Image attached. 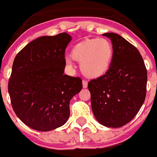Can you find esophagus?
Returning <instances> with one entry per match:
<instances>
[{
    "instance_id": "1",
    "label": "esophagus",
    "mask_w": 157,
    "mask_h": 157,
    "mask_svg": "<svg viewBox=\"0 0 157 157\" xmlns=\"http://www.w3.org/2000/svg\"><path fill=\"white\" fill-rule=\"evenodd\" d=\"M87 84H88V82H86V81H82V86H83V88H86L87 87Z\"/></svg>"
}]
</instances>
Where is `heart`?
Segmentation results:
<instances>
[{
    "label": "heart",
    "mask_w": 157,
    "mask_h": 157,
    "mask_svg": "<svg viewBox=\"0 0 157 157\" xmlns=\"http://www.w3.org/2000/svg\"><path fill=\"white\" fill-rule=\"evenodd\" d=\"M113 56L111 42L106 39H88L79 43L73 48L71 57L81 63V71L87 77L98 78L109 71ZM69 69L73 68L70 58L65 59Z\"/></svg>",
    "instance_id": "b5f03b06"
}]
</instances>
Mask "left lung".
<instances>
[{
  "label": "left lung",
  "instance_id": "1",
  "mask_svg": "<svg viewBox=\"0 0 157 157\" xmlns=\"http://www.w3.org/2000/svg\"><path fill=\"white\" fill-rule=\"evenodd\" d=\"M110 39L113 56L105 75L88 82L91 104L96 119L106 127L119 128L130 122L145 102L147 71L140 52L114 33Z\"/></svg>",
  "mask_w": 157,
  "mask_h": 157
}]
</instances>
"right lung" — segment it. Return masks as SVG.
<instances>
[{
  "mask_svg": "<svg viewBox=\"0 0 157 157\" xmlns=\"http://www.w3.org/2000/svg\"><path fill=\"white\" fill-rule=\"evenodd\" d=\"M71 39L66 33L39 37L15 57L9 95L16 115L33 129L50 131L65 124L70 101L82 90L81 78L64 74Z\"/></svg>",
  "mask_w": 157,
  "mask_h": 157,
  "instance_id": "add662e5",
  "label": "right lung"
}]
</instances>
